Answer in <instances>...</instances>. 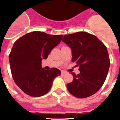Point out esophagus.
I'll use <instances>...</instances> for the list:
<instances>
[{"mask_svg":"<svg viewBox=\"0 0 120 120\" xmlns=\"http://www.w3.org/2000/svg\"><path fill=\"white\" fill-rule=\"evenodd\" d=\"M66 73H67V72H65L64 70H62V71H61V75H65Z\"/></svg>","mask_w":120,"mask_h":120,"instance_id":"esophagus-1","label":"esophagus"}]
</instances>
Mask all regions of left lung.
Wrapping results in <instances>:
<instances>
[{
  "mask_svg": "<svg viewBox=\"0 0 120 120\" xmlns=\"http://www.w3.org/2000/svg\"><path fill=\"white\" fill-rule=\"evenodd\" d=\"M62 41L71 49L72 62L79 66L80 73H71L73 79L67 84L68 92L79 98L97 93L106 80L110 59L105 45L95 36L76 32L64 36Z\"/></svg>",
  "mask_w": 120,
  "mask_h": 120,
  "instance_id": "8db88e82",
  "label": "left lung"
}]
</instances>
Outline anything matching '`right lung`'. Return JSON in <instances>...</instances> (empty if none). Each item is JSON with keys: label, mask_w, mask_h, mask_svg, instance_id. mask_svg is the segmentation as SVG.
Listing matches in <instances>:
<instances>
[{"label": "right lung", "mask_w": 120, "mask_h": 120, "mask_svg": "<svg viewBox=\"0 0 120 120\" xmlns=\"http://www.w3.org/2000/svg\"><path fill=\"white\" fill-rule=\"evenodd\" d=\"M62 37V34L36 31L14 42L9 55L11 74L16 85L26 95L34 97L44 95L52 88L54 79L61 75L58 68L45 70L41 64Z\"/></svg>", "instance_id": "right-lung-1"}]
</instances>
